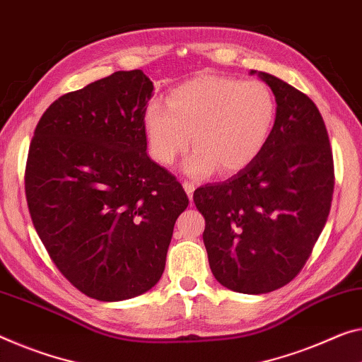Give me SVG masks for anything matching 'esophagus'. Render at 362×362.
<instances>
[{"mask_svg": "<svg viewBox=\"0 0 362 362\" xmlns=\"http://www.w3.org/2000/svg\"><path fill=\"white\" fill-rule=\"evenodd\" d=\"M182 187H185V191H186V194H187V197L192 200L194 191H196V185H194L192 181H185V182H182Z\"/></svg>", "mask_w": 362, "mask_h": 362, "instance_id": "obj_1", "label": "esophagus"}]
</instances>
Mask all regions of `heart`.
I'll return each instance as SVG.
<instances>
[{
    "label": "heart",
    "mask_w": 362,
    "mask_h": 362,
    "mask_svg": "<svg viewBox=\"0 0 362 362\" xmlns=\"http://www.w3.org/2000/svg\"><path fill=\"white\" fill-rule=\"evenodd\" d=\"M276 100L269 86L225 76H200L175 87L144 111L148 153L168 166L192 144L182 163L187 176L207 177L220 170L238 173L257 160L272 137Z\"/></svg>",
    "instance_id": "b5f03b06"
}]
</instances>
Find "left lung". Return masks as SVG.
Wrapping results in <instances>:
<instances>
[{
  "mask_svg": "<svg viewBox=\"0 0 362 362\" xmlns=\"http://www.w3.org/2000/svg\"><path fill=\"white\" fill-rule=\"evenodd\" d=\"M276 121L264 152L230 180L199 187L210 270L225 288L264 294L303 269L330 212L333 157L313 100L267 72Z\"/></svg>",
  "mask_w": 362,
  "mask_h": 362,
  "instance_id": "1",
  "label": "left lung"
}]
</instances>
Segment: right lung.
<instances>
[{
	"label": "right lung",
	"instance_id": "obj_1",
	"mask_svg": "<svg viewBox=\"0 0 362 362\" xmlns=\"http://www.w3.org/2000/svg\"><path fill=\"white\" fill-rule=\"evenodd\" d=\"M152 90L141 69L118 71L54 100L33 132L25 170L33 226L61 274L98 301L157 285L189 204L147 155Z\"/></svg>",
	"mask_w": 362,
	"mask_h": 362
}]
</instances>
